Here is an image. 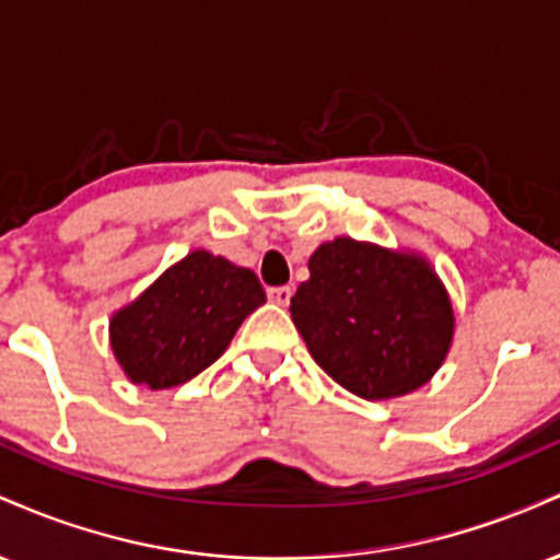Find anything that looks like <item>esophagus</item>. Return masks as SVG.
Returning <instances> with one entry per match:
<instances>
[{"instance_id":"34e87169","label":"esophagus","mask_w":560,"mask_h":560,"mask_svg":"<svg viewBox=\"0 0 560 560\" xmlns=\"http://www.w3.org/2000/svg\"><path fill=\"white\" fill-rule=\"evenodd\" d=\"M268 300L276 302V305L287 307L289 300H292V289H289V287H273V289H268Z\"/></svg>"}]
</instances>
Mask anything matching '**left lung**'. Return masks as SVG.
<instances>
[{
  "label": "left lung",
  "instance_id": "left-lung-1",
  "mask_svg": "<svg viewBox=\"0 0 560 560\" xmlns=\"http://www.w3.org/2000/svg\"><path fill=\"white\" fill-rule=\"evenodd\" d=\"M307 271L289 313L334 382L363 400H389L436 374L455 316L427 260L337 236L311 255Z\"/></svg>",
  "mask_w": 560,
  "mask_h": 560
}]
</instances>
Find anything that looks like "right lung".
Here are the masks:
<instances>
[{"instance_id": "add662e5", "label": "right lung", "mask_w": 560, "mask_h": 560, "mask_svg": "<svg viewBox=\"0 0 560 560\" xmlns=\"http://www.w3.org/2000/svg\"><path fill=\"white\" fill-rule=\"evenodd\" d=\"M266 302L258 276L195 249L110 320V345L133 384L171 389L226 352L242 320Z\"/></svg>"}]
</instances>
